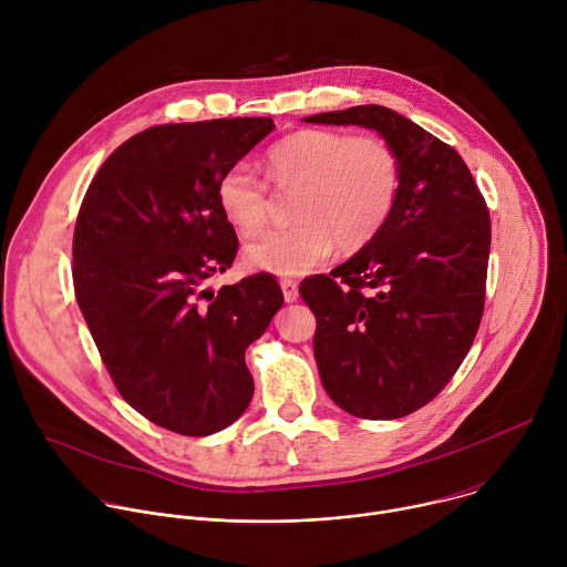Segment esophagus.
I'll return each instance as SVG.
<instances>
[{"label": "esophagus", "instance_id": "1", "mask_svg": "<svg viewBox=\"0 0 567 567\" xmlns=\"http://www.w3.org/2000/svg\"><path fill=\"white\" fill-rule=\"evenodd\" d=\"M280 289H282V296L287 302H296L298 300V282L296 280H280Z\"/></svg>", "mask_w": 567, "mask_h": 567}]
</instances>
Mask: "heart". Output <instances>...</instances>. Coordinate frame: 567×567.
Wrapping results in <instances>:
<instances>
[{
	"label": "heart",
	"mask_w": 567,
	"mask_h": 567,
	"mask_svg": "<svg viewBox=\"0 0 567 567\" xmlns=\"http://www.w3.org/2000/svg\"><path fill=\"white\" fill-rule=\"evenodd\" d=\"M267 168L280 190H298L296 224L267 230L245 247V262L274 276L311 271L334 245L359 251L383 228L399 193V158L379 136L302 130L269 150ZM217 199L241 235L265 226L269 186L251 166H230Z\"/></svg>",
	"instance_id": "1"
}]
</instances>
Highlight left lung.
<instances>
[{"label": "left lung", "instance_id": "8db88e82", "mask_svg": "<svg viewBox=\"0 0 567 567\" xmlns=\"http://www.w3.org/2000/svg\"><path fill=\"white\" fill-rule=\"evenodd\" d=\"M359 125L399 158V193L377 237L300 296L316 316L322 388L346 413L399 420L464 361L484 309L492 221L462 156L411 118L357 105L302 118Z\"/></svg>", "mask_w": 567, "mask_h": 567}]
</instances>
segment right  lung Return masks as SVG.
<instances>
[{
    "label": "right lung",
    "instance_id": "right-lung-1",
    "mask_svg": "<svg viewBox=\"0 0 567 567\" xmlns=\"http://www.w3.org/2000/svg\"><path fill=\"white\" fill-rule=\"evenodd\" d=\"M274 127H150L107 156L78 213L75 300L103 363L136 413L179 435H213L249 409L245 352L285 302L269 274L204 289L237 254L217 184Z\"/></svg>",
    "mask_w": 567,
    "mask_h": 567
}]
</instances>
